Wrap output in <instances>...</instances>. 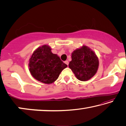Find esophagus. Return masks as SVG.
Here are the masks:
<instances>
[{
  "instance_id": "esophagus-1",
  "label": "esophagus",
  "mask_w": 126,
  "mask_h": 126,
  "mask_svg": "<svg viewBox=\"0 0 126 126\" xmlns=\"http://www.w3.org/2000/svg\"><path fill=\"white\" fill-rule=\"evenodd\" d=\"M65 63H66V64L67 65H69V61H65Z\"/></svg>"
}]
</instances>
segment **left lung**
Here are the masks:
<instances>
[{
  "instance_id": "obj_1",
  "label": "left lung",
  "mask_w": 126,
  "mask_h": 126,
  "mask_svg": "<svg viewBox=\"0 0 126 126\" xmlns=\"http://www.w3.org/2000/svg\"><path fill=\"white\" fill-rule=\"evenodd\" d=\"M99 61L96 54L86 46L74 50L69 67L78 79L86 81L93 77L97 72Z\"/></svg>"
}]
</instances>
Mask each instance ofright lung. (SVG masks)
Returning <instances> with one entry per match:
<instances>
[{"mask_svg": "<svg viewBox=\"0 0 126 126\" xmlns=\"http://www.w3.org/2000/svg\"><path fill=\"white\" fill-rule=\"evenodd\" d=\"M32 76L41 82L49 84L57 79L60 73L67 66L57 54L52 53L48 45L37 48L30 60Z\"/></svg>", "mask_w": 126, "mask_h": 126, "instance_id": "obj_1", "label": "right lung"}]
</instances>
